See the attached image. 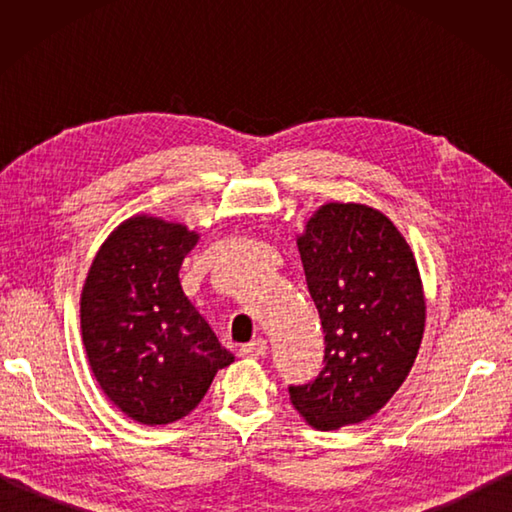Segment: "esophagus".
I'll use <instances>...</instances> for the list:
<instances>
[{"mask_svg":"<svg viewBox=\"0 0 512 512\" xmlns=\"http://www.w3.org/2000/svg\"><path fill=\"white\" fill-rule=\"evenodd\" d=\"M266 350H268V343L264 339H255V341H250V343L239 347V356H244V358H262L266 354Z\"/></svg>","mask_w":512,"mask_h":512,"instance_id":"esophagus-1","label":"esophagus"}]
</instances>
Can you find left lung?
Instances as JSON below:
<instances>
[{"label":"left lung","mask_w":512,"mask_h":512,"mask_svg":"<svg viewBox=\"0 0 512 512\" xmlns=\"http://www.w3.org/2000/svg\"><path fill=\"white\" fill-rule=\"evenodd\" d=\"M325 334L319 376L288 387L290 402L319 431L358 424L405 383L424 334V290L407 239L367 204L328 202L297 235Z\"/></svg>","instance_id":"left-lung-1"}]
</instances>
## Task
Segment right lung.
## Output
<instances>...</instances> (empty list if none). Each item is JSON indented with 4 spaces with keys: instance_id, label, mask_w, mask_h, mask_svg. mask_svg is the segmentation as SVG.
<instances>
[{
    "instance_id": "1",
    "label": "right lung",
    "mask_w": 512,
    "mask_h": 512,
    "mask_svg": "<svg viewBox=\"0 0 512 512\" xmlns=\"http://www.w3.org/2000/svg\"><path fill=\"white\" fill-rule=\"evenodd\" d=\"M198 239L180 222L129 217L99 248L81 290V336L96 383L147 427L187 416L235 361L180 286Z\"/></svg>"
}]
</instances>
